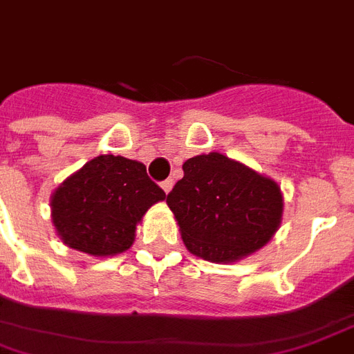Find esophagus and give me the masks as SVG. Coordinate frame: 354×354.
I'll return each instance as SVG.
<instances>
[{"label": "esophagus", "mask_w": 354, "mask_h": 354, "mask_svg": "<svg viewBox=\"0 0 354 354\" xmlns=\"http://www.w3.org/2000/svg\"><path fill=\"white\" fill-rule=\"evenodd\" d=\"M172 185H174V182H172V180H165V182H161V189H163L167 194L172 191Z\"/></svg>", "instance_id": "34e87169"}]
</instances>
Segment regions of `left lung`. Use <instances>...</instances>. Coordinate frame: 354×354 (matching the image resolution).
<instances>
[{"label":"left lung","instance_id":"left-lung-1","mask_svg":"<svg viewBox=\"0 0 354 354\" xmlns=\"http://www.w3.org/2000/svg\"><path fill=\"white\" fill-rule=\"evenodd\" d=\"M182 169L167 205L193 255L236 263L272 241L285 207L275 180L221 152L189 158Z\"/></svg>","mask_w":354,"mask_h":354}]
</instances>
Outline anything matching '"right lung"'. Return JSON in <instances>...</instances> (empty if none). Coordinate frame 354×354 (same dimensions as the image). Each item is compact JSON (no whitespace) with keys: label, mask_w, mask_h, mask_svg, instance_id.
I'll return each mask as SVG.
<instances>
[{"label":"right lung","mask_w":354,"mask_h":354,"mask_svg":"<svg viewBox=\"0 0 354 354\" xmlns=\"http://www.w3.org/2000/svg\"><path fill=\"white\" fill-rule=\"evenodd\" d=\"M165 200L141 161L102 154L68 176L51 194L60 241L91 257H113L136 241L145 213Z\"/></svg>","instance_id":"right-lung-1"}]
</instances>
